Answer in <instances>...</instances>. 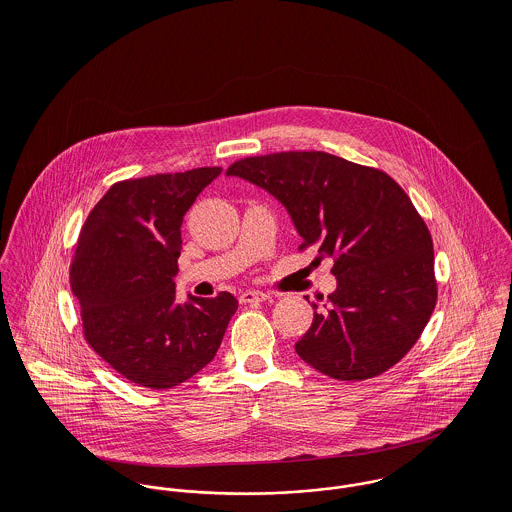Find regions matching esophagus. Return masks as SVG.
<instances>
[{"label":"esophagus","instance_id":"obj_1","mask_svg":"<svg viewBox=\"0 0 512 512\" xmlns=\"http://www.w3.org/2000/svg\"><path fill=\"white\" fill-rule=\"evenodd\" d=\"M270 299V293L266 292H242L238 301L240 303H258V301H266Z\"/></svg>","mask_w":512,"mask_h":512}]
</instances>
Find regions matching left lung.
I'll return each instance as SVG.
<instances>
[{
	"label": "left lung",
	"mask_w": 512,
	"mask_h": 512,
	"mask_svg": "<svg viewBox=\"0 0 512 512\" xmlns=\"http://www.w3.org/2000/svg\"><path fill=\"white\" fill-rule=\"evenodd\" d=\"M228 175L272 193L313 248L333 260L337 290L315 309L295 353L337 380H366L420 339L436 301L434 242L404 189L384 171L325 151L234 161ZM307 299V297H305Z\"/></svg>",
	"instance_id": "obj_1"
}]
</instances>
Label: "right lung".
Masks as SVG:
<instances>
[{
	"label": "right lung",
	"mask_w": 512,
	"mask_h": 512,
	"mask_svg": "<svg viewBox=\"0 0 512 512\" xmlns=\"http://www.w3.org/2000/svg\"><path fill=\"white\" fill-rule=\"evenodd\" d=\"M220 167L114 183L84 220L71 288L82 335L126 380L173 388L209 365L238 301L232 293L175 301L181 222Z\"/></svg>",
	"instance_id": "1"
}]
</instances>
